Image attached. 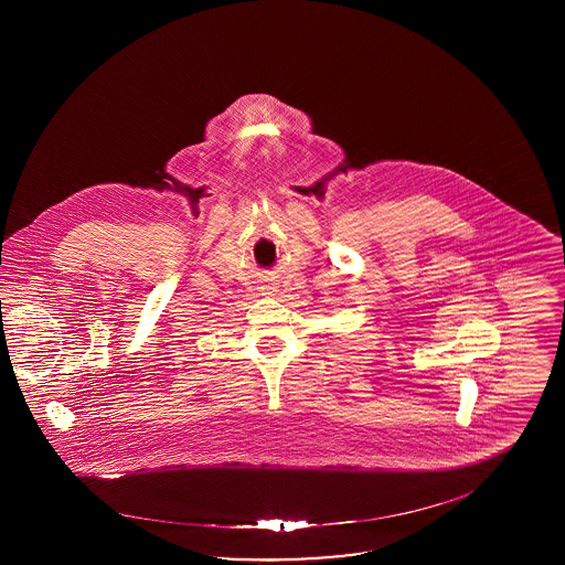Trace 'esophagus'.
Masks as SVG:
<instances>
[{
  "label": "esophagus",
  "instance_id": "esophagus-1",
  "mask_svg": "<svg viewBox=\"0 0 565 565\" xmlns=\"http://www.w3.org/2000/svg\"><path fill=\"white\" fill-rule=\"evenodd\" d=\"M267 290H273V288H267Z\"/></svg>",
  "mask_w": 565,
  "mask_h": 565
}]
</instances>
